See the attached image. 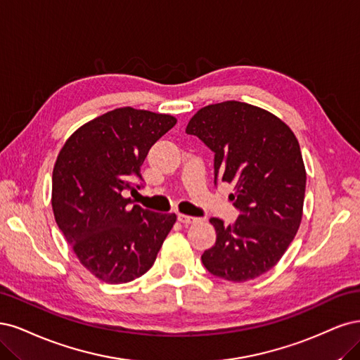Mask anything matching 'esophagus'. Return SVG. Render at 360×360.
I'll return each mask as SVG.
<instances>
[{
	"instance_id": "1",
	"label": "esophagus",
	"mask_w": 360,
	"mask_h": 360,
	"mask_svg": "<svg viewBox=\"0 0 360 360\" xmlns=\"http://www.w3.org/2000/svg\"><path fill=\"white\" fill-rule=\"evenodd\" d=\"M178 219H179V221H181L182 224H193V223H195L197 219H199V218L190 217V215H184V214H179V215H178Z\"/></svg>"
}]
</instances>
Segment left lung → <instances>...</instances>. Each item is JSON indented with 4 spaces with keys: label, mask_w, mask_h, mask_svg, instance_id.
Returning <instances> with one entry per match:
<instances>
[{
    "label": "left lung",
    "mask_w": 360,
    "mask_h": 360,
    "mask_svg": "<svg viewBox=\"0 0 360 360\" xmlns=\"http://www.w3.org/2000/svg\"><path fill=\"white\" fill-rule=\"evenodd\" d=\"M193 134L215 154V184H230L240 215L233 224L211 218L215 245L205 268L227 281L254 280L280 262L302 219L305 165L295 133L274 113L240 101L205 106L190 120Z\"/></svg>",
    "instance_id": "left-lung-1"
}]
</instances>
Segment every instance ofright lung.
I'll use <instances>...</instances> for the list:
<instances>
[{
	"instance_id": "right-lung-1",
	"label": "right lung",
	"mask_w": 360,
	"mask_h": 360,
	"mask_svg": "<svg viewBox=\"0 0 360 360\" xmlns=\"http://www.w3.org/2000/svg\"><path fill=\"white\" fill-rule=\"evenodd\" d=\"M176 118L120 108L67 139L52 173L55 221L79 262L109 284L130 283L154 264L175 214L130 206L141 166Z\"/></svg>"
}]
</instances>
